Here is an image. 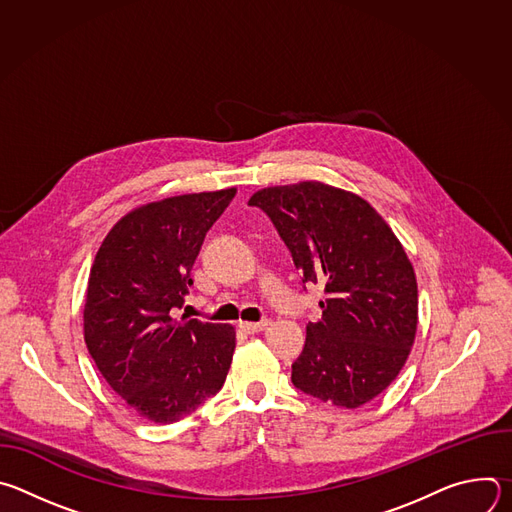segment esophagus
I'll return each instance as SVG.
<instances>
[{
	"label": "esophagus",
	"mask_w": 512,
	"mask_h": 512,
	"mask_svg": "<svg viewBox=\"0 0 512 512\" xmlns=\"http://www.w3.org/2000/svg\"><path fill=\"white\" fill-rule=\"evenodd\" d=\"M247 334H257V332H263L267 326H269V322L267 320H263V322H241L239 324Z\"/></svg>",
	"instance_id": "1"
}]
</instances>
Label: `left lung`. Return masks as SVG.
<instances>
[{"label":"left lung","mask_w":512,"mask_h":512,"mask_svg":"<svg viewBox=\"0 0 512 512\" xmlns=\"http://www.w3.org/2000/svg\"><path fill=\"white\" fill-rule=\"evenodd\" d=\"M249 204L269 214L304 281L326 291L291 383L336 407L373 401L417 332V279L401 241L367 200L316 180L261 188Z\"/></svg>","instance_id":"left-lung-1"}]
</instances>
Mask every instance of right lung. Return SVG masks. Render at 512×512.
I'll return each instance as SVG.
<instances>
[{
	"mask_svg": "<svg viewBox=\"0 0 512 512\" xmlns=\"http://www.w3.org/2000/svg\"><path fill=\"white\" fill-rule=\"evenodd\" d=\"M237 188L182 194L129 210L103 239L83 330L109 387L143 419L174 423L225 385L235 328L174 318L206 231Z\"/></svg>",
	"mask_w": 512,
	"mask_h": 512,
	"instance_id": "right-lung-1",
	"label": "right lung"
}]
</instances>
